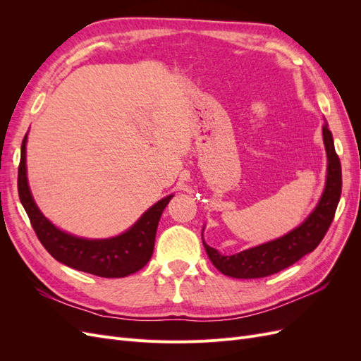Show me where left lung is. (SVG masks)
Here are the masks:
<instances>
[{"label":"left lung","mask_w":361,"mask_h":361,"mask_svg":"<svg viewBox=\"0 0 361 361\" xmlns=\"http://www.w3.org/2000/svg\"><path fill=\"white\" fill-rule=\"evenodd\" d=\"M326 152V180L321 199L309 216L293 231L274 241L251 247L236 255L226 256L203 241L204 250L214 267L224 276L233 279H260L285 269L319 245L334 218L342 192V167L336 154L329 122L322 126ZM203 239V233H202Z\"/></svg>","instance_id":"8db88e82"}]
</instances>
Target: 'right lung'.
I'll use <instances>...</instances> for the list:
<instances>
[{
	"label": "right lung",
	"mask_w": 361,
	"mask_h": 361,
	"mask_svg": "<svg viewBox=\"0 0 361 361\" xmlns=\"http://www.w3.org/2000/svg\"><path fill=\"white\" fill-rule=\"evenodd\" d=\"M27 137L28 133L20 146L18 192L39 241L48 253L73 269L106 279L126 277L143 268L154 255L159 218L173 199V194L149 207L137 223L122 235L105 239H89L63 232L40 212L32 199L27 179Z\"/></svg>",
	"instance_id": "obj_1"
}]
</instances>
